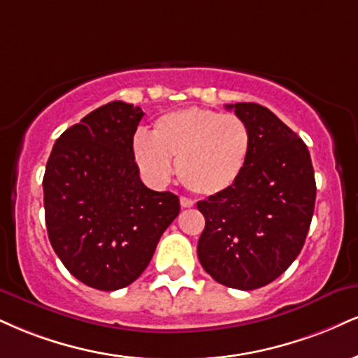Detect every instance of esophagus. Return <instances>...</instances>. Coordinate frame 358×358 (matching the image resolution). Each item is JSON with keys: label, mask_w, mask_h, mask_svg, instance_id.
<instances>
[{"label": "esophagus", "mask_w": 358, "mask_h": 358, "mask_svg": "<svg viewBox=\"0 0 358 358\" xmlns=\"http://www.w3.org/2000/svg\"><path fill=\"white\" fill-rule=\"evenodd\" d=\"M180 205H182V208H192L193 201L187 196H180Z\"/></svg>", "instance_id": "34e87169"}]
</instances>
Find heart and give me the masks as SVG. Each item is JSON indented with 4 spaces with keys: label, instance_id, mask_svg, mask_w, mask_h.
<instances>
[{
    "label": "heart",
    "instance_id": "b5f03b06",
    "mask_svg": "<svg viewBox=\"0 0 358 358\" xmlns=\"http://www.w3.org/2000/svg\"><path fill=\"white\" fill-rule=\"evenodd\" d=\"M252 152V131L243 118L205 108H183L158 116L150 136L136 133L133 162L150 182L163 183L175 173L196 195L230 190L242 176Z\"/></svg>",
    "mask_w": 358,
    "mask_h": 358
}]
</instances>
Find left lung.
Listing matches in <instances>:
<instances>
[{
    "label": "left lung",
    "mask_w": 358,
    "mask_h": 358,
    "mask_svg": "<svg viewBox=\"0 0 358 358\" xmlns=\"http://www.w3.org/2000/svg\"><path fill=\"white\" fill-rule=\"evenodd\" d=\"M252 131L247 166L230 190L198 201L205 230L198 258L218 283L255 290L299 257L315 208V175L307 145L257 103L225 105Z\"/></svg>",
    "instance_id": "1"
}]
</instances>
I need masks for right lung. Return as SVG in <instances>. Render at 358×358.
I'll use <instances>...</instances> for the list:
<instances>
[{"label":"right lung","instance_id":"add662e5","mask_svg":"<svg viewBox=\"0 0 358 358\" xmlns=\"http://www.w3.org/2000/svg\"><path fill=\"white\" fill-rule=\"evenodd\" d=\"M140 106L111 101L56 140L43 176L51 247L85 285L111 292L143 273L163 231L178 217L171 192L140 178L131 143Z\"/></svg>","mask_w":358,"mask_h":358}]
</instances>
